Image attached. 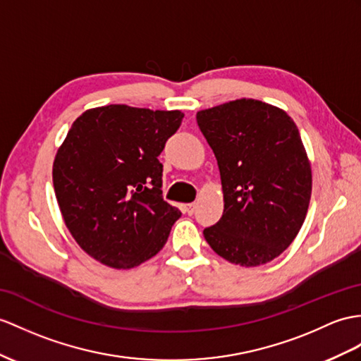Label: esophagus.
<instances>
[{"instance_id":"esophagus-1","label":"esophagus","mask_w":361,"mask_h":361,"mask_svg":"<svg viewBox=\"0 0 361 361\" xmlns=\"http://www.w3.org/2000/svg\"><path fill=\"white\" fill-rule=\"evenodd\" d=\"M182 209H183V213L192 214V213H195V209H196V204H185V205H182Z\"/></svg>"}]
</instances>
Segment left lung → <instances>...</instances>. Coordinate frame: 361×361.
I'll return each mask as SVG.
<instances>
[{"label": "left lung", "instance_id": "8db88e82", "mask_svg": "<svg viewBox=\"0 0 361 361\" xmlns=\"http://www.w3.org/2000/svg\"><path fill=\"white\" fill-rule=\"evenodd\" d=\"M224 190V214L204 230L219 256L240 267L279 257L295 239L311 199L312 176L294 121L256 99L197 111Z\"/></svg>", "mask_w": 361, "mask_h": 361}]
</instances>
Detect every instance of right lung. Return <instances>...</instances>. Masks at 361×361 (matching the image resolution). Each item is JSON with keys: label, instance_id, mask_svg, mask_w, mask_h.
Masks as SVG:
<instances>
[{"label": "right lung", "instance_id": "add662e5", "mask_svg": "<svg viewBox=\"0 0 361 361\" xmlns=\"http://www.w3.org/2000/svg\"><path fill=\"white\" fill-rule=\"evenodd\" d=\"M183 113L113 104L84 111L54 162L64 222L89 256L127 269L159 252L182 216L162 197L157 159Z\"/></svg>", "mask_w": 361, "mask_h": 361}]
</instances>
